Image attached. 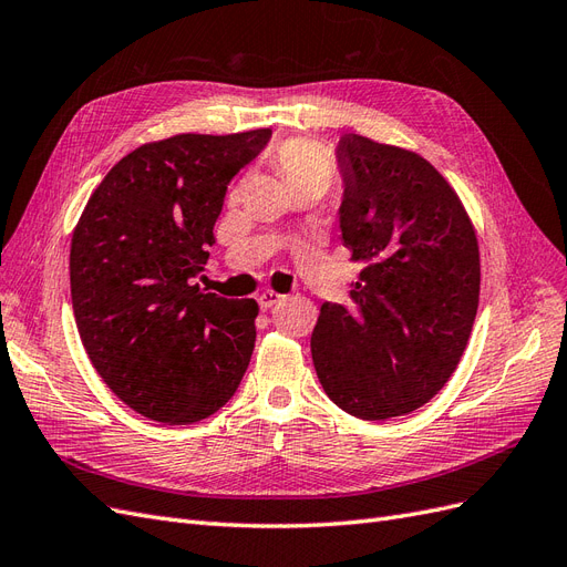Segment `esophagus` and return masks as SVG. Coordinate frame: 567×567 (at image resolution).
<instances>
[{
  "instance_id": "esophagus-1",
  "label": "esophagus",
  "mask_w": 567,
  "mask_h": 567,
  "mask_svg": "<svg viewBox=\"0 0 567 567\" xmlns=\"http://www.w3.org/2000/svg\"><path fill=\"white\" fill-rule=\"evenodd\" d=\"M281 300H284V296H281V293H277V290H262V293L257 296V302H260L262 310H269V307L279 305Z\"/></svg>"
}]
</instances>
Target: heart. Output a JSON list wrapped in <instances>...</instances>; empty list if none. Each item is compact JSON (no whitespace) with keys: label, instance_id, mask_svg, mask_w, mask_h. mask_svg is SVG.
Here are the masks:
<instances>
[{"label":"heart","instance_id":"heart-1","mask_svg":"<svg viewBox=\"0 0 567 567\" xmlns=\"http://www.w3.org/2000/svg\"><path fill=\"white\" fill-rule=\"evenodd\" d=\"M271 167L288 186V192L298 188H317L326 192L336 179V161L321 144L310 140H288L271 151Z\"/></svg>","mask_w":567,"mask_h":567}]
</instances>
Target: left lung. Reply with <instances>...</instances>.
Returning a JSON list of instances; mask_svg holds the SVG:
<instances>
[{
  "mask_svg": "<svg viewBox=\"0 0 567 567\" xmlns=\"http://www.w3.org/2000/svg\"><path fill=\"white\" fill-rule=\"evenodd\" d=\"M336 158L342 244L364 269L350 305H321L312 362L333 404L385 421L431 402L456 371L477 312V238L419 153L342 134Z\"/></svg>",
  "mask_w": 567,
  "mask_h": 567,
  "instance_id": "obj_1",
  "label": "left lung"
}]
</instances>
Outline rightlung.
<instances>
[{"label":"right lung","instance_id":"add662e5","mask_svg":"<svg viewBox=\"0 0 567 567\" xmlns=\"http://www.w3.org/2000/svg\"><path fill=\"white\" fill-rule=\"evenodd\" d=\"M269 127L175 134L113 165L71 244L75 323L94 369L136 414L167 425L213 416L241 383L257 302L205 293L227 184L260 153Z\"/></svg>","mask_w":567,"mask_h":567}]
</instances>
